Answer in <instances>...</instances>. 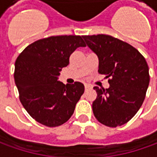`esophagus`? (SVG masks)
<instances>
[{
  "instance_id": "1",
  "label": "esophagus",
  "mask_w": 157,
  "mask_h": 157,
  "mask_svg": "<svg viewBox=\"0 0 157 157\" xmlns=\"http://www.w3.org/2000/svg\"><path fill=\"white\" fill-rule=\"evenodd\" d=\"M90 88H92V86H91L90 85H88V84H86V85H85L86 90H87V89H90Z\"/></svg>"
}]
</instances>
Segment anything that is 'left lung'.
Listing matches in <instances>:
<instances>
[{
	"label": "left lung",
	"mask_w": 157,
	"mask_h": 157,
	"mask_svg": "<svg viewBox=\"0 0 157 157\" xmlns=\"http://www.w3.org/2000/svg\"><path fill=\"white\" fill-rule=\"evenodd\" d=\"M82 38L99 60L98 72L109 78V88L94 86L97 98L92 111L101 124L117 127L128 122L144 102L150 82L149 67L140 52L110 35Z\"/></svg>",
	"instance_id": "8db88e82"
}]
</instances>
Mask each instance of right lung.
<instances>
[{
  "instance_id": "add662e5",
  "label": "right lung",
  "mask_w": 157,
  "mask_h": 157,
  "mask_svg": "<svg viewBox=\"0 0 157 157\" xmlns=\"http://www.w3.org/2000/svg\"><path fill=\"white\" fill-rule=\"evenodd\" d=\"M79 47H86L81 36H51L29 44L16 60L19 99L29 115L45 126L68 121L84 93L81 82L65 85L58 81L59 71Z\"/></svg>"
}]
</instances>
